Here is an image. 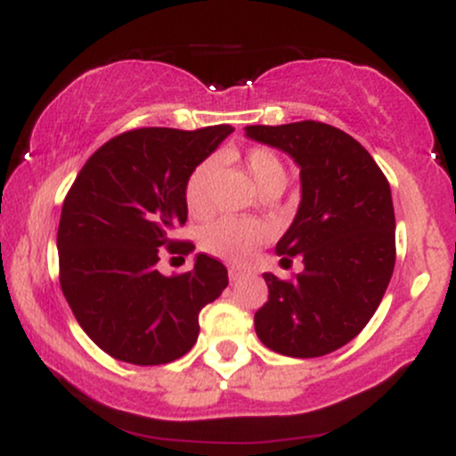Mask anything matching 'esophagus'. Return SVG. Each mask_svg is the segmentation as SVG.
Masks as SVG:
<instances>
[{
	"label": "esophagus",
	"mask_w": 456,
	"mask_h": 456,
	"mask_svg": "<svg viewBox=\"0 0 456 456\" xmlns=\"http://www.w3.org/2000/svg\"><path fill=\"white\" fill-rule=\"evenodd\" d=\"M244 274H246V272L242 268H238V265H232V268H229V279H232V281L242 279Z\"/></svg>",
	"instance_id": "34e87169"
}]
</instances>
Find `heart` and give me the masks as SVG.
I'll return each instance as SVG.
<instances>
[{"instance_id": "1", "label": "heart", "mask_w": 456, "mask_h": 456, "mask_svg": "<svg viewBox=\"0 0 456 456\" xmlns=\"http://www.w3.org/2000/svg\"><path fill=\"white\" fill-rule=\"evenodd\" d=\"M244 169L253 182L255 191L265 195L270 191H282L287 184L285 162L272 150L255 148L246 151ZM216 177V162L203 160L192 169L184 186V201L192 216L203 218L212 210V182ZM270 238L268 224L255 218H218L201 232V246L214 257L229 264H244Z\"/></svg>"}]
</instances>
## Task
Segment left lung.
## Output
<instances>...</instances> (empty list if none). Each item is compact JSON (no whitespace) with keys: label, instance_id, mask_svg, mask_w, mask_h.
<instances>
[{"label":"left lung","instance_id":"8db88e82","mask_svg":"<svg viewBox=\"0 0 456 456\" xmlns=\"http://www.w3.org/2000/svg\"><path fill=\"white\" fill-rule=\"evenodd\" d=\"M246 137L300 169V206L276 255L305 264L296 281L264 274L270 297L255 313V332L289 358L337 352L375 315L395 270L388 180L358 141L328 124L246 126Z\"/></svg>","mask_w":456,"mask_h":456}]
</instances>
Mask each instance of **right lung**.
Wrapping results in <instances>:
<instances>
[{
	"label": "right lung",
	"instance_id": "1",
	"mask_svg": "<svg viewBox=\"0 0 456 456\" xmlns=\"http://www.w3.org/2000/svg\"><path fill=\"white\" fill-rule=\"evenodd\" d=\"M232 126L139 128L96 150L68 191L57 229L60 282L78 326L128 364H167L191 352L199 313L229 285L227 268L199 253L184 274L159 272L162 246L184 227V186Z\"/></svg>",
	"mask_w": 456,
	"mask_h": 456
}]
</instances>
